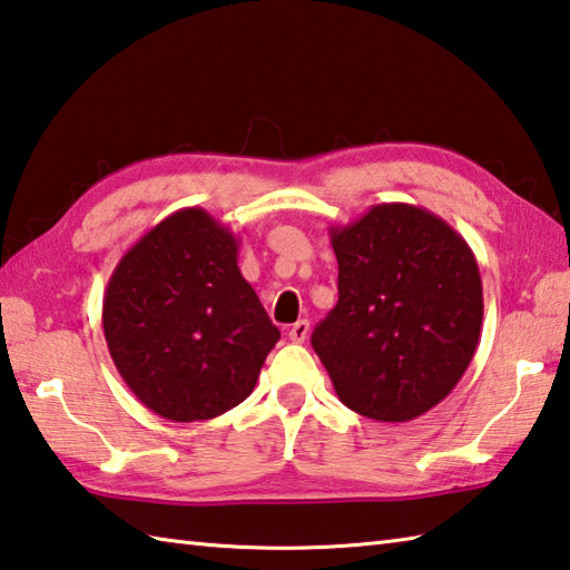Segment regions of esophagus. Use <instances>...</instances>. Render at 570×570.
<instances>
[{"label":"esophagus","mask_w":570,"mask_h":570,"mask_svg":"<svg viewBox=\"0 0 570 570\" xmlns=\"http://www.w3.org/2000/svg\"><path fill=\"white\" fill-rule=\"evenodd\" d=\"M307 332H309V322L307 320H297L293 327L287 330V337L293 342H305L307 340Z\"/></svg>","instance_id":"34e87169"}]
</instances>
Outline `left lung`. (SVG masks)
Returning a JSON list of instances; mask_svg holds the SVG:
<instances>
[{"instance_id":"8db88e82","label":"left lung","mask_w":570,"mask_h":570,"mask_svg":"<svg viewBox=\"0 0 570 570\" xmlns=\"http://www.w3.org/2000/svg\"><path fill=\"white\" fill-rule=\"evenodd\" d=\"M340 299L313 347L340 402L410 422L454 390L474 357L484 289L466 240L434 213L380 203L330 228Z\"/></svg>"}]
</instances>
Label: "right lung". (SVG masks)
I'll list each match as a JSON object with an SVG mask.
<instances>
[{
  "instance_id": "add662e5",
  "label": "right lung",
  "mask_w": 570,
  "mask_h": 570,
  "mask_svg": "<svg viewBox=\"0 0 570 570\" xmlns=\"http://www.w3.org/2000/svg\"><path fill=\"white\" fill-rule=\"evenodd\" d=\"M101 320L128 390L170 422L238 406L281 340L240 275L238 238L203 208L170 213L128 248Z\"/></svg>"
}]
</instances>
